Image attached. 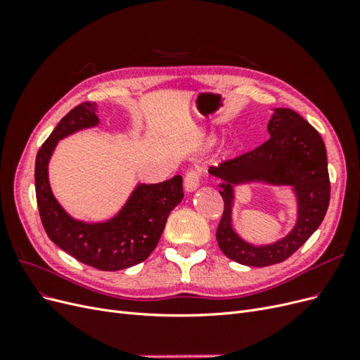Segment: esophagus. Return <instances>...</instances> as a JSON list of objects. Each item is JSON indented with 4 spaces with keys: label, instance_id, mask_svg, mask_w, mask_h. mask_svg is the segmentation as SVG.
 <instances>
[{
    "label": "esophagus",
    "instance_id": "esophagus-1",
    "mask_svg": "<svg viewBox=\"0 0 360 360\" xmlns=\"http://www.w3.org/2000/svg\"><path fill=\"white\" fill-rule=\"evenodd\" d=\"M184 191H186L188 193H192L198 189L200 186V174L197 171H189L186 174V177H184Z\"/></svg>",
    "mask_w": 360,
    "mask_h": 360
}]
</instances>
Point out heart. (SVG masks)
Here are the masks:
<instances>
[{"instance_id":"b5f03b06","label":"heart","mask_w":360,"mask_h":360,"mask_svg":"<svg viewBox=\"0 0 360 360\" xmlns=\"http://www.w3.org/2000/svg\"><path fill=\"white\" fill-rule=\"evenodd\" d=\"M216 139H217V136H216V135L207 136V138H205V144H207V146H212L213 143H216Z\"/></svg>"}]
</instances>
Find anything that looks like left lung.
Instances as JSON below:
<instances>
[{
	"instance_id": "8db88e82",
	"label": "left lung",
	"mask_w": 360,
	"mask_h": 360,
	"mask_svg": "<svg viewBox=\"0 0 360 360\" xmlns=\"http://www.w3.org/2000/svg\"><path fill=\"white\" fill-rule=\"evenodd\" d=\"M263 146L212 168L219 180L224 214L216 231L222 252L233 261L250 267L282 263L308 240L323 222L330 200L328 156L320 134L307 120L288 108H275L270 115ZM288 187L297 201V221L278 241L266 245L246 243L233 228L232 213L238 186Z\"/></svg>"
}]
</instances>
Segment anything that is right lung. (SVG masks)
<instances>
[{
    "instance_id": "obj_1",
    "label": "right lung",
    "mask_w": 360,
    "mask_h": 360,
    "mask_svg": "<svg viewBox=\"0 0 360 360\" xmlns=\"http://www.w3.org/2000/svg\"><path fill=\"white\" fill-rule=\"evenodd\" d=\"M96 103H82L64 117L36 158V197L51 240L81 263L114 271L143 263L153 252L174 207L183 200L181 176L162 183L138 181L120 210L105 221L75 219L58 202L49 183V162L58 141L101 124Z\"/></svg>"
}]
</instances>
